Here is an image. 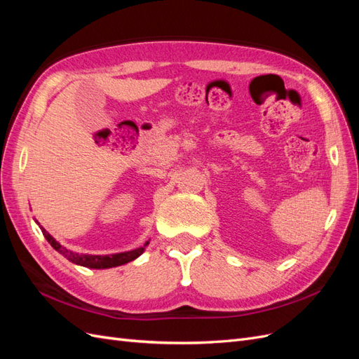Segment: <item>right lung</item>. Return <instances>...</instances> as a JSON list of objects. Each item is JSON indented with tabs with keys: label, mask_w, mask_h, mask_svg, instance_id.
I'll return each instance as SVG.
<instances>
[{
	"label": "right lung",
	"mask_w": 359,
	"mask_h": 359,
	"mask_svg": "<svg viewBox=\"0 0 359 359\" xmlns=\"http://www.w3.org/2000/svg\"><path fill=\"white\" fill-rule=\"evenodd\" d=\"M40 224V223H37ZM40 229L45 235V238L48 240V243L57 250L58 253H61L64 257L69 259L70 262L76 264V265H81V266H86V268H94V269H104V268H114V266H119V265H124L127 262H132L136 257H139L140 255L144 253L145 247L149 244V241H147L142 247L135 248L132 252H124V253H116V255H79V253H74L72 250H67L66 247H62L58 241L53 240V238L43 229L40 226Z\"/></svg>",
	"instance_id": "obj_1"
}]
</instances>
